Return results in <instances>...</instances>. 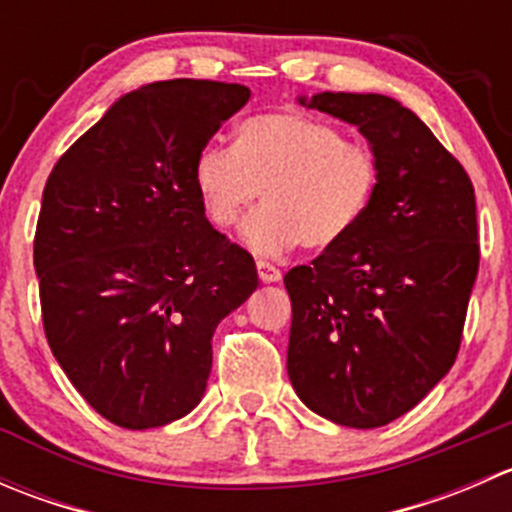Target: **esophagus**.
Instances as JSON below:
<instances>
[{
	"instance_id": "obj_1",
	"label": "esophagus",
	"mask_w": 512,
	"mask_h": 512,
	"mask_svg": "<svg viewBox=\"0 0 512 512\" xmlns=\"http://www.w3.org/2000/svg\"><path fill=\"white\" fill-rule=\"evenodd\" d=\"M257 277H260L265 285H270V282H280L282 280V272L277 270L272 262L267 260H257Z\"/></svg>"
}]
</instances>
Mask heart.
<instances>
[{
  "mask_svg": "<svg viewBox=\"0 0 512 512\" xmlns=\"http://www.w3.org/2000/svg\"><path fill=\"white\" fill-rule=\"evenodd\" d=\"M379 180L371 148L302 111L245 118L235 146L210 141L193 160L198 198L220 230L240 225L265 190L267 205L245 227L247 245L262 255L347 242L374 205Z\"/></svg>",
  "mask_w": 512,
  "mask_h": 512,
  "instance_id": "b5f03b06",
  "label": "heart"
}]
</instances>
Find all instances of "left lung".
I'll list each match as a JSON object with an SVG mask.
<instances>
[{"mask_svg":"<svg viewBox=\"0 0 512 512\" xmlns=\"http://www.w3.org/2000/svg\"><path fill=\"white\" fill-rule=\"evenodd\" d=\"M299 103L359 128L381 180L347 242L285 275L287 374L314 414L386 426L456 361L480 262L476 193L463 165L394 98L324 91Z\"/></svg>","mask_w":512,"mask_h":512,"instance_id":"obj_1","label":"left lung"}]
</instances>
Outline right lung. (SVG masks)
I'll return each instance as SVG.
<instances>
[{"label": "right lung", "mask_w": 512, "mask_h": 512, "mask_svg": "<svg viewBox=\"0 0 512 512\" xmlns=\"http://www.w3.org/2000/svg\"><path fill=\"white\" fill-rule=\"evenodd\" d=\"M250 89L173 79L121 96L56 160L34 235L46 342L121 428L200 404L220 319L257 289L255 260L205 218L195 153Z\"/></svg>", "instance_id": "right-lung-1"}]
</instances>
